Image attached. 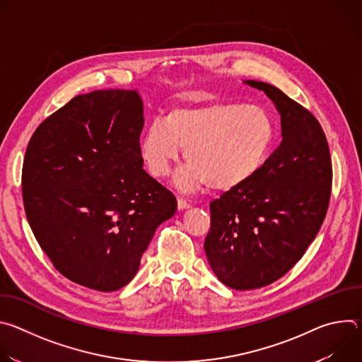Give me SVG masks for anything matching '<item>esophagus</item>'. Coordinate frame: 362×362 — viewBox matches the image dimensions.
I'll return each instance as SVG.
<instances>
[{
  "instance_id": "1",
  "label": "esophagus",
  "mask_w": 362,
  "mask_h": 362,
  "mask_svg": "<svg viewBox=\"0 0 362 362\" xmlns=\"http://www.w3.org/2000/svg\"><path fill=\"white\" fill-rule=\"evenodd\" d=\"M189 206H190V203H189L186 199L177 197V208H179V211H180V209H187Z\"/></svg>"
}]
</instances>
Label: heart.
Segmentation results:
<instances>
[{
    "mask_svg": "<svg viewBox=\"0 0 362 362\" xmlns=\"http://www.w3.org/2000/svg\"><path fill=\"white\" fill-rule=\"evenodd\" d=\"M275 140L272 116L261 106L218 101L177 107L151 122L140 139V156L154 177H166L179 160L189 162L175 177L180 190L208 185L230 190L262 168Z\"/></svg>",
    "mask_w": 362,
    "mask_h": 362,
    "instance_id": "1",
    "label": "heart"
}]
</instances>
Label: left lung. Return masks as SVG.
Wrapping results in <instances>:
<instances>
[{"label": "left lung", "instance_id": "1", "mask_svg": "<svg viewBox=\"0 0 362 362\" xmlns=\"http://www.w3.org/2000/svg\"><path fill=\"white\" fill-rule=\"evenodd\" d=\"M245 83L274 101L282 141L247 182L211 203L203 247L218 279L238 291L267 286L300 259L322 226L332 186L328 141L314 115L275 86Z\"/></svg>", "mask_w": 362, "mask_h": 362}]
</instances>
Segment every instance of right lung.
<instances>
[{
	"label": "right lung",
	"instance_id": "add662e5",
	"mask_svg": "<svg viewBox=\"0 0 362 362\" xmlns=\"http://www.w3.org/2000/svg\"><path fill=\"white\" fill-rule=\"evenodd\" d=\"M143 101L136 90L71 98L34 132L23 165L31 230L56 269L90 289L127 285L177 202L140 156Z\"/></svg>",
	"mask_w": 362,
	"mask_h": 362
}]
</instances>
